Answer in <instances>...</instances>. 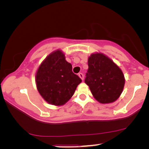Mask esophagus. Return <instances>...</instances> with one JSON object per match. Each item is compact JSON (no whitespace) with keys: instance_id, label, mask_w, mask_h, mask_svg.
Listing matches in <instances>:
<instances>
[{"instance_id":"1","label":"esophagus","mask_w":149,"mask_h":149,"mask_svg":"<svg viewBox=\"0 0 149 149\" xmlns=\"http://www.w3.org/2000/svg\"><path fill=\"white\" fill-rule=\"evenodd\" d=\"M79 77H80V78L82 79V80H83V79H84V76H83V73H81V72H80V73H79Z\"/></svg>"}]
</instances>
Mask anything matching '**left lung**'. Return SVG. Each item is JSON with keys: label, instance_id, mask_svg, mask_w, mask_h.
Here are the masks:
<instances>
[{"label": "left lung", "instance_id": "8db88e82", "mask_svg": "<svg viewBox=\"0 0 149 149\" xmlns=\"http://www.w3.org/2000/svg\"><path fill=\"white\" fill-rule=\"evenodd\" d=\"M88 66L85 82L94 98L101 104L117 100L125 85L121 68L111 58L100 52L89 57Z\"/></svg>", "mask_w": 149, "mask_h": 149}]
</instances>
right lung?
<instances>
[{"mask_svg": "<svg viewBox=\"0 0 149 149\" xmlns=\"http://www.w3.org/2000/svg\"><path fill=\"white\" fill-rule=\"evenodd\" d=\"M72 64L66 60L60 49L46 57L37 69L36 88L41 97L52 105L62 106L74 94L82 80L72 71Z\"/></svg>", "mask_w": 149, "mask_h": 149, "instance_id": "right-lung-1", "label": "right lung"}]
</instances>
